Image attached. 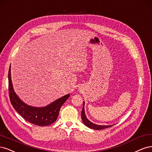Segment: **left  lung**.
<instances>
[{"instance_id": "obj_1", "label": "left lung", "mask_w": 152, "mask_h": 152, "mask_svg": "<svg viewBox=\"0 0 152 152\" xmlns=\"http://www.w3.org/2000/svg\"><path fill=\"white\" fill-rule=\"evenodd\" d=\"M81 119L83 122L84 124L87 126L88 128L93 129H95V130H100V129H104L105 128H110V127L114 126L113 125H98L95 124L94 123H93L87 119V117H86L85 115V102H83V109L81 112Z\"/></svg>"}]
</instances>
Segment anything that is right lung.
I'll return each mask as SVG.
<instances>
[{
	"instance_id": "add662e5",
	"label": "right lung",
	"mask_w": 152,
	"mask_h": 152,
	"mask_svg": "<svg viewBox=\"0 0 152 152\" xmlns=\"http://www.w3.org/2000/svg\"><path fill=\"white\" fill-rule=\"evenodd\" d=\"M8 80L9 97L14 109L24 119L37 126H46L56 122L61 107L70 96V94L66 95L45 107L31 106L23 102L14 91L11 80V66L9 70Z\"/></svg>"
}]
</instances>
